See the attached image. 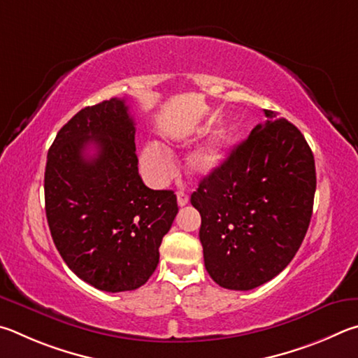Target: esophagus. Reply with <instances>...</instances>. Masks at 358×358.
Segmentation results:
<instances>
[{"label": "esophagus", "instance_id": "34e87169", "mask_svg": "<svg viewBox=\"0 0 358 358\" xmlns=\"http://www.w3.org/2000/svg\"><path fill=\"white\" fill-rule=\"evenodd\" d=\"M187 203H189V195H187L185 192H178V204L182 208V206H185Z\"/></svg>", "mask_w": 358, "mask_h": 358}]
</instances>
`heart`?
<instances>
[{
  "label": "heart",
  "mask_w": 358,
  "mask_h": 358,
  "mask_svg": "<svg viewBox=\"0 0 358 358\" xmlns=\"http://www.w3.org/2000/svg\"><path fill=\"white\" fill-rule=\"evenodd\" d=\"M227 146L228 131L224 129L217 130L208 141L187 157V171L193 178H208L222 165L224 154H227ZM140 165L146 178L154 185L166 184L176 173L171 157L155 144H149L141 150Z\"/></svg>",
  "instance_id": "1"
}]
</instances>
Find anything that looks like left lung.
Listing matches in <instances>:
<instances>
[{"label": "left lung", "mask_w": 358, "mask_h": 358, "mask_svg": "<svg viewBox=\"0 0 358 358\" xmlns=\"http://www.w3.org/2000/svg\"><path fill=\"white\" fill-rule=\"evenodd\" d=\"M245 141L192 193L204 266L217 285L250 291L289 264L310 227L315 157L296 125L264 110Z\"/></svg>", "instance_id": "8db88e82"}]
</instances>
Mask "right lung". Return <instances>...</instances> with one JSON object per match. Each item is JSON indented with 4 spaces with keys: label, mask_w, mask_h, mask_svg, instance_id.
Listing matches in <instances>:
<instances>
[{
    "label": "right lung",
    "mask_w": 358,
    "mask_h": 358,
    "mask_svg": "<svg viewBox=\"0 0 358 358\" xmlns=\"http://www.w3.org/2000/svg\"><path fill=\"white\" fill-rule=\"evenodd\" d=\"M43 190L53 242L78 278L106 292L146 283L179 208L173 190L149 189L138 174L127 100L86 106L58 131Z\"/></svg>",
    "instance_id": "obj_1"
}]
</instances>
